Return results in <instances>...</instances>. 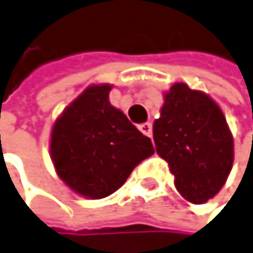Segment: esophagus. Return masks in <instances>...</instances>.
<instances>
[{"mask_svg": "<svg viewBox=\"0 0 253 253\" xmlns=\"http://www.w3.org/2000/svg\"><path fill=\"white\" fill-rule=\"evenodd\" d=\"M138 127H139V130H141L145 136H150V138H152V135H153V132H152V123H142V124L138 126Z\"/></svg>", "mask_w": 253, "mask_h": 253, "instance_id": "34e87169", "label": "esophagus"}]
</instances>
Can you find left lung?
<instances>
[{
    "label": "left lung",
    "mask_w": 253,
    "mask_h": 253,
    "mask_svg": "<svg viewBox=\"0 0 253 253\" xmlns=\"http://www.w3.org/2000/svg\"><path fill=\"white\" fill-rule=\"evenodd\" d=\"M153 139L183 199L200 205L225 185L234 162V139L221 109L207 94L174 83L155 120Z\"/></svg>",
    "instance_id": "left-lung-1"
}]
</instances>
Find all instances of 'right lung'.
Here are the masks:
<instances>
[{
    "label": "right lung",
    "mask_w": 253,
    "mask_h": 253,
    "mask_svg": "<svg viewBox=\"0 0 253 253\" xmlns=\"http://www.w3.org/2000/svg\"><path fill=\"white\" fill-rule=\"evenodd\" d=\"M111 89L108 83L84 89L51 132L50 152L59 177L88 199L117 191L136 165L155 153L150 138L109 103Z\"/></svg>",
    "instance_id": "obj_1"
}]
</instances>
